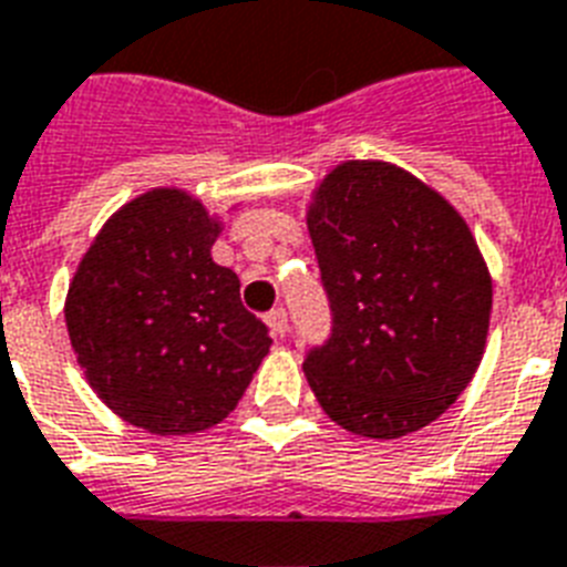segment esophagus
<instances>
[{
	"mask_svg": "<svg viewBox=\"0 0 567 567\" xmlns=\"http://www.w3.org/2000/svg\"><path fill=\"white\" fill-rule=\"evenodd\" d=\"M266 324L275 337H287V310L284 307H275L266 313Z\"/></svg>",
	"mask_w": 567,
	"mask_h": 567,
	"instance_id": "obj_1",
	"label": "esophagus"
}]
</instances>
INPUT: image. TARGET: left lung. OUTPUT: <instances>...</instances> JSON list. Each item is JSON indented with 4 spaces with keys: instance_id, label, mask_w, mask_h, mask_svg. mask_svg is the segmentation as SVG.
I'll return each instance as SVG.
<instances>
[{
    "instance_id": "obj_1",
    "label": "left lung",
    "mask_w": 567,
    "mask_h": 567,
    "mask_svg": "<svg viewBox=\"0 0 567 567\" xmlns=\"http://www.w3.org/2000/svg\"><path fill=\"white\" fill-rule=\"evenodd\" d=\"M331 337L305 354L319 405L346 432L393 441L462 396L485 352L491 275L464 218L390 165L352 159L307 209Z\"/></svg>"
}]
</instances>
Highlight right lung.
Wrapping results in <instances>:
<instances>
[{
    "instance_id": "1",
    "label": "right lung",
    "mask_w": 567,
    "mask_h": 567,
    "mask_svg": "<svg viewBox=\"0 0 567 567\" xmlns=\"http://www.w3.org/2000/svg\"><path fill=\"white\" fill-rule=\"evenodd\" d=\"M221 224L179 188L121 206L70 280L68 333L96 396L153 434L221 423L269 354L239 278L213 260Z\"/></svg>"
}]
</instances>
